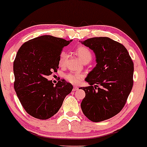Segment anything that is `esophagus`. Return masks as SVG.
Instances as JSON below:
<instances>
[{"label": "esophagus", "instance_id": "1", "mask_svg": "<svg viewBox=\"0 0 147 147\" xmlns=\"http://www.w3.org/2000/svg\"><path fill=\"white\" fill-rule=\"evenodd\" d=\"M79 89V87L77 86H75L73 87V91H77V90Z\"/></svg>", "mask_w": 147, "mask_h": 147}]
</instances>
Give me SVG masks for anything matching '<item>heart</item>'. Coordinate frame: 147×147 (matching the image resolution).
<instances>
[{
    "label": "heart",
    "instance_id": "obj_1",
    "mask_svg": "<svg viewBox=\"0 0 147 147\" xmlns=\"http://www.w3.org/2000/svg\"><path fill=\"white\" fill-rule=\"evenodd\" d=\"M77 54L82 62L91 61L92 59V54L90 50L84 46H80L77 49ZM66 56L65 54H62L59 59V65H63L65 62ZM66 79L72 84H78L82 81L83 75L80 72H72L66 75Z\"/></svg>",
    "mask_w": 147,
    "mask_h": 147
}]
</instances>
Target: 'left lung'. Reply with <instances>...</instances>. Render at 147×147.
<instances>
[{
  "mask_svg": "<svg viewBox=\"0 0 147 147\" xmlns=\"http://www.w3.org/2000/svg\"><path fill=\"white\" fill-rule=\"evenodd\" d=\"M81 43L94 52L97 63L85 79L90 86L80 88L86 93L82 110L91 121H102L117 115L125 105L133 88L134 64L125 47L107 37Z\"/></svg>",
  "mask_w": 147,
  "mask_h": 147,
  "instance_id": "1",
  "label": "left lung"
}]
</instances>
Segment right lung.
<instances>
[{
  "mask_svg": "<svg viewBox=\"0 0 147 147\" xmlns=\"http://www.w3.org/2000/svg\"><path fill=\"white\" fill-rule=\"evenodd\" d=\"M69 41L51 35L28 40L19 49L14 61V87L21 104L32 117L45 120L58 112L73 86L65 80L54 86L47 77L56 72L63 48Z\"/></svg>",
  "mask_w": 147,
  "mask_h": 147,
  "instance_id": "add662e5",
  "label": "right lung"
}]
</instances>
